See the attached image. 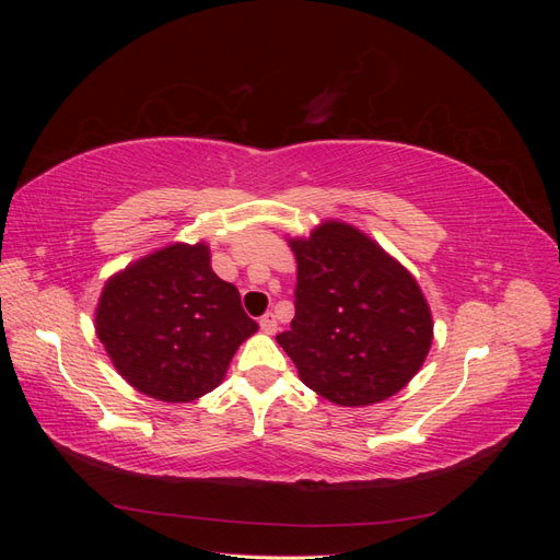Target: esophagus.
Segmentation results:
<instances>
[{
    "instance_id": "34e87169",
    "label": "esophagus",
    "mask_w": 560,
    "mask_h": 560,
    "mask_svg": "<svg viewBox=\"0 0 560 560\" xmlns=\"http://www.w3.org/2000/svg\"><path fill=\"white\" fill-rule=\"evenodd\" d=\"M259 327H261V331H266V334H276V331H278V319H276V315H273V313L261 315Z\"/></svg>"
}]
</instances>
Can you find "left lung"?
<instances>
[{
  "label": "left lung",
  "mask_w": 560,
  "mask_h": 560,
  "mask_svg": "<svg viewBox=\"0 0 560 560\" xmlns=\"http://www.w3.org/2000/svg\"><path fill=\"white\" fill-rule=\"evenodd\" d=\"M296 254L294 319L276 341L301 381L341 406L376 404L409 383L432 346L418 282L358 229L317 226Z\"/></svg>",
  "instance_id": "left-lung-1"
}]
</instances>
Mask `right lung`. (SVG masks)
Returning <instances> with one entry per match:
<instances>
[{
  "mask_svg": "<svg viewBox=\"0 0 560 560\" xmlns=\"http://www.w3.org/2000/svg\"><path fill=\"white\" fill-rule=\"evenodd\" d=\"M97 338L118 374L161 401H194L222 383L259 329L241 294L214 276L208 245H171L130 264L103 290Z\"/></svg>",
  "mask_w": 560,
  "mask_h": 560,
  "instance_id": "right-lung-1",
  "label": "right lung"
}]
</instances>
